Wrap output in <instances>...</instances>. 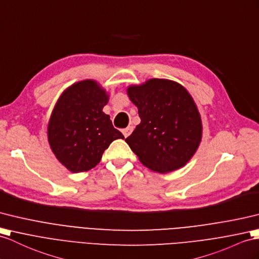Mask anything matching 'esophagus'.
<instances>
[{"mask_svg": "<svg viewBox=\"0 0 259 259\" xmlns=\"http://www.w3.org/2000/svg\"><path fill=\"white\" fill-rule=\"evenodd\" d=\"M133 130H134V127H133V126H132V125L127 126V127H126L125 130H123V135H124V137H128L130 134L132 133V132H133Z\"/></svg>", "mask_w": 259, "mask_h": 259, "instance_id": "esophagus-1", "label": "esophagus"}]
</instances>
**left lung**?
Here are the masks:
<instances>
[{
    "label": "left lung",
    "instance_id": "left-lung-1",
    "mask_svg": "<svg viewBox=\"0 0 259 259\" xmlns=\"http://www.w3.org/2000/svg\"><path fill=\"white\" fill-rule=\"evenodd\" d=\"M127 96L141 123L125 142L140 161L159 174L184 167L202 138V121L190 93L178 82L155 78L130 85Z\"/></svg>",
    "mask_w": 259,
    "mask_h": 259
}]
</instances>
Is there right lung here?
<instances>
[{
    "instance_id": "add662e5",
    "label": "right lung",
    "mask_w": 259,
    "mask_h": 259,
    "mask_svg": "<svg viewBox=\"0 0 259 259\" xmlns=\"http://www.w3.org/2000/svg\"><path fill=\"white\" fill-rule=\"evenodd\" d=\"M109 94L94 80L75 82L57 101L49 118L48 142L56 158L71 172L96 167L110 144L124 138L102 111Z\"/></svg>"
}]
</instances>
